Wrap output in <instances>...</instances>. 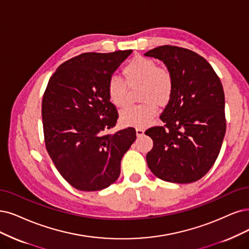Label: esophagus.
I'll use <instances>...</instances> for the list:
<instances>
[{"mask_svg":"<svg viewBox=\"0 0 249 249\" xmlns=\"http://www.w3.org/2000/svg\"><path fill=\"white\" fill-rule=\"evenodd\" d=\"M136 135L137 136H142L144 134V130L142 129V128H136Z\"/></svg>","mask_w":249,"mask_h":249,"instance_id":"esophagus-1","label":"esophagus"}]
</instances>
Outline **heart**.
<instances>
[{
    "label": "heart",
    "mask_w": 249,
    "mask_h": 249,
    "mask_svg": "<svg viewBox=\"0 0 249 249\" xmlns=\"http://www.w3.org/2000/svg\"><path fill=\"white\" fill-rule=\"evenodd\" d=\"M125 82L117 77L107 81V95L115 107H123L129 100V89L140 87L139 98L142 105L129 107L120 114V121L126 127H146L157 113V106L165 107L170 101L174 91V80L171 71L158 67L150 57L136 55L122 69Z\"/></svg>",
    "instance_id": "obj_1"
}]
</instances>
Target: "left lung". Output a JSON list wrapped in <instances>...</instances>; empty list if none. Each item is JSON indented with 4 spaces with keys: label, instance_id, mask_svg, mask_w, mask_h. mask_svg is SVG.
<instances>
[{
    "label": "left lung",
    "instance_id": "left-lung-1",
    "mask_svg": "<svg viewBox=\"0 0 249 249\" xmlns=\"http://www.w3.org/2000/svg\"><path fill=\"white\" fill-rule=\"evenodd\" d=\"M144 55L162 60L174 80L173 95L160 116L164 125L145 131L154 142L146 163L162 180L194 182L213 167L222 148L227 126L222 82L192 50L164 45Z\"/></svg>",
    "mask_w": 249,
    "mask_h": 249
}]
</instances>
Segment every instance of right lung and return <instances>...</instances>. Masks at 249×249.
<instances>
[{
	"instance_id": "1",
	"label": "right lung",
	"mask_w": 249,
	"mask_h": 249,
	"mask_svg": "<svg viewBox=\"0 0 249 249\" xmlns=\"http://www.w3.org/2000/svg\"><path fill=\"white\" fill-rule=\"evenodd\" d=\"M132 50L82 53L50 77L42 101L46 150L71 187L93 192L115 182L121 160L136 139L128 127L107 133L118 120L107 81Z\"/></svg>"
}]
</instances>
